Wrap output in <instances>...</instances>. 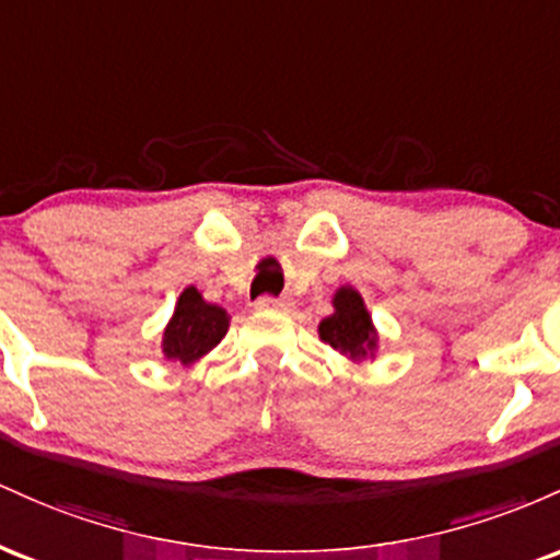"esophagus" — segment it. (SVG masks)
<instances>
[{
	"label": "esophagus",
	"mask_w": 560,
	"mask_h": 560,
	"mask_svg": "<svg viewBox=\"0 0 560 560\" xmlns=\"http://www.w3.org/2000/svg\"><path fill=\"white\" fill-rule=\"evenodd\" d=\"M256 310H275V312H282V310H288V306H291V301H285V299H275V296H261V299H256Z\"/></svg>",
	"instance_id": "esophagus-1"
}]
</instances>
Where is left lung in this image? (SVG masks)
Returning <instances> with one entry per match:
<instances>
[{"instance_id": "8db88e82", "label": "left lung", "mask_w": 560, "mask_h": 560, "mask_svg": "<svg viewBox=\"0 0 560 560\" xmlns=\"http://www.w3.org/2000/svg\"><path fill=\"white\" fill-rule=\"evenodd\" d=\"M332 306L336 312L319 323V338L341 354H349L351 360L373 354L378 336L360 293L354 288H338Z\"/></svg>"}]
</instances>
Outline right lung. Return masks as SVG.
Wrapping results in <instances>:
<instances>
[{
	"label": "right lung",
	"mask_w": 560,
	"mask_h": 560,
	"mask_svg": "<svg viewBox=\"0 0 560 560\" xmlns=\"http://www.w3.org/2000/svg\"><path fill=\"white\" fill-rule=\"evenodd\" d=\"M228 328L230 317L222 306L203 301L196 288H185L163 330V354L182 364L196 362L222 341Z\"/></svg>",
	"instance_id": "1"
}]
</instances>
